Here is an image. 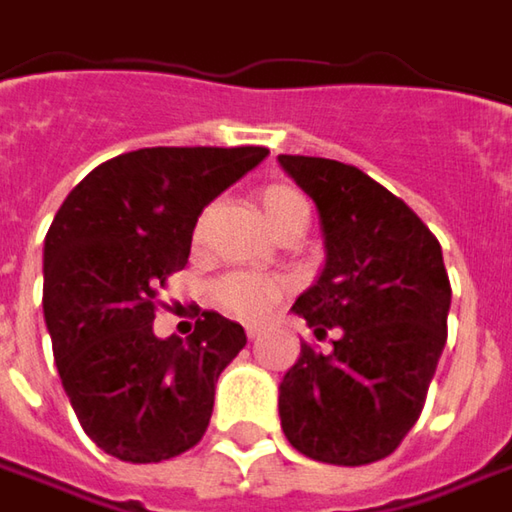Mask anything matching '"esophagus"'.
<instances>
[{
	"mask_svg": "<svg viewBox=\"0 0 512 512\" xmlns=\"http://www.w3.org/2000/svg\"><path fill=\"white\" fill-rule=\"evenodd\" d=\"M246 335H249V341L260 338V326H246Z\"/></svg>",
	"mask_w": 512,
	"mask_h": 512,
	"instance_id": "obj_1",
	"label": "esophagus"
}]
</instances>
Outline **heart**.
<instances>
[{
    "instance_id": "1",
    "label": "heart",
    "mask_w": 512,
    "mask_h": 512,
    "mask_svg": "<svg viewBox=\"0 0 512 512\" xmlns=\"http://www.w3.org/2000/svg\"><path fill=\"white\" fill-rule=\"evenodd\" d=\"M306 206L298 191L289 186H272L260 194V209L266 214L269 226L278 223L283 214L292 209ZM283 295V280L269 278V275H255V272H237L217 283V298L223 306H229L232 312L243 315V318H263L275 300Z\"/></svg>"
}]
</instances>
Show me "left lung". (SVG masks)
Masks as SVG:
<instances>
[{
    "mask_svg": "<svg viewBox=\"0 0 512 512\" xmlns=\"http://www.w3.org/2000/svg\"><path fill=\"white\" fill-rule=\"evenodd\" d=\"M278 163L312 197L326 255L292 312L315 338L341 329L326 355L300 344L278 387L280 427L315 461L372 464L418 421L447 341L453 292L441 246L355 166L295 154Z\"/></svg>",
    "mask_w": 512,
    "mask_h": 512,
    "instance_id": "obj_1",
    "label": "left lung"
}]
</instances>
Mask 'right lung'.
<instances>
[{"mask_svg":"<svg viewBox=\"0 0 512 512\" xmlns=\"http://www.w3.org/2000/svg\"><path fill=\"white\" fill-rule=\"evenodd\" d=\"M269 148H140L97 166L45 237L42 309L65 395L108 456L151 464L191 450L214 384L246 346L237 321L203 312L189 338L154 332V295L189 263L217 194Z\"/></svg>","mask_w":512,"mask_h":512,"instance_id":"obj_1","label":"right lung"}]
</instances>
